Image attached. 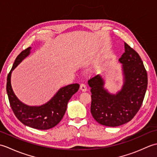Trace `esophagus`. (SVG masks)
Masks as SVG:
<instances>
[{
	"instance_id": "1",
	"label": "esophagus",
	"mask_w": 157,
	"mask_h": 157,
	"mask_svg": "<svg viewBox=\"0 0 157 157\" xmlns=\"http://www.w3.org/2000/svg\"><path fill=\"white\" fill-rule=\"evenodd\" d=\"M80 90L82 92H85L87 90V86L85 84H80Z\"/></svg>"
}]
</instances>
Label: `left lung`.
Here are the masks:
<instances>
[{"mask_svg":"<svg viewBox=\"0 0 157 157\" xmlns=\"http://www.w3.org/2000/svg\"><path fill=\"white\" fill-rule=\"evenodd\" d=\"M125 52L119 61L123 65L125 82L116 95L104 89L100 75L88 80L92 93L90 111L100 124L116 127L129 122L134 117L144 101L148 85L147 72L138 52L124 42Z\"/></svg>","mask_w":157,"mask_h":157,"instance_id":"8db88e82","label":"left lung"}]
</instances>
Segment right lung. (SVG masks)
<instances>
[{
    "label": "right lung",
    "instance_id": "obj_1",
    "mask_svg": "<svg viewBox=\"0 0 157 157\" xmlns=\"http://www.w3.org/2000/svg\"><path fill=\"white\" fill-rule=\"evenodd\" d=\"M30 50L31 47H28L17 56L7 76L6 92L12 111L23 124L34 129L46 130L52 128L61 121L69 101L78 91L79 85L73 84L61 88L51 101L42 106H29L23 104L13 93L11 85V75L13 70L29 54Z\"/></svg>",
    "mask_w": 157,
    "mask_h": 157
}]
</instances>
